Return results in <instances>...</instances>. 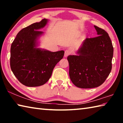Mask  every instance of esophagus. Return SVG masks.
<instances>
[{"label": "esophagus", "instance_id": "esophagus-1", "mask_svg": "<svg viewBox=\"0 0 123 123\" xmlns=\"http://www.w3.org/2000/svg\"><path fill=\"white\" fill-rule=\"evenodd\" d=\"M70 54V51L69 50H65V52H64V57H67L68 56V55H69V54Z\"/></svg>", "mask_w": 123, "mask_h": 123}]
</instances>
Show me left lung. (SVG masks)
<instances>
[{"instance_id":"1","label":"left lung","mask_w":123,"mask_h":123,"mask_svg":"<svg viewBox=\"0 0 123 123\" xmlns=\"http://www.w3.org/2000/svg\"><path fill=\"white\" fill-rule=\"evenodd\" d=\"M98 36L87 38L77 51L67 57L70 79L79 88H92L105 82L112 69L113 47L109 34L94 25Z\"/></svg>"}]
</instances>
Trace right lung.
<instances>
[{"mask_svg": "<svg viewBox=\"0 0 123 123\" xmlns=\"http://www.w3.org/2000/svg\"><path fill=\"white\" fill-rule=\"evenodd\" d=\"M48 21L44 18L22 29L11 44V69L18 81L26 86L45 84L64 56L63 50L51 52L36 47L38 38L43 34L39 29L46 25Z\"/></svg>", "mask_w": 123, "mask_h": 123, "instance_id": "add662e5", "label": "right lung"}]
</instances>
